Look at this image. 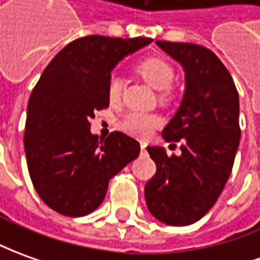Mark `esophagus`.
Returning <instances> with one entry per match:
<instances>
[{"label":"esophagus","instance_id":"obj_1","mask_svg":"<svg viewBox=\"0 0 260 260\" xmlns=\"http://www.w3.org/2000/svg\"><path fill=\"white\" fill-rule=\"evenodd\" d=\"M146 147H147V144H146V143H140L141 153H146Z\"/></svg>","mask_w":260,"mask_h":260}]
</instances>
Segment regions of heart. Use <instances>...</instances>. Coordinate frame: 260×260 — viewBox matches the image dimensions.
I'll list each match as a JSON object with an SVG mask.
<instances>
[{
	"mask_svg": "<svg viewBox=\"0 0 260 260\" xmlns=\"http://www.w3.org/2000/svg\"><path fill=\"white\" fill-rule=\"evenodd\" d=\"M137 72L148 85L155 90H161L160 99L168 100L171 98L170 86L173 85L175 72L173 65L164 58L153 56L141 60L137 66ZM123 82L117 75H112L107 82V98L112 105H117L121 99ZM160 124V119L155 114H146L140 112L126 113L119 121V127L126 133L136 137H147L154 127Z\"/></svg>",
	"mask_w": 260,
	"mask_h": 260,
	"instance_id": "heart-1",
	"label": "heart"
}]
</instances>
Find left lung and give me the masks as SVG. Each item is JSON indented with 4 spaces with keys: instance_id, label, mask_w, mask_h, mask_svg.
Returning <instances> with one entry per match:
<instances>
[{
    "instance_id": "obj_1",
    "label": "left lung",
    "mask_w": 260,
    "mask_h": 260,
    "mask_svg": "<svg viewBox=\"0 0 260 260\" xmlns=\"http://www.w3.org/2000/svg\"><path fill=\"white\" fill-rule=\"evenodd\" d=\"M155 44L185 72L181 106L162 130L167 143H181V155L168 157L162 147H147L157 171L144 195L148 211L158 221L184 226L214 207L228 181L241 139L239 96L228 69L208 48L168 41Z\"/></svg>"
}]
</instances>
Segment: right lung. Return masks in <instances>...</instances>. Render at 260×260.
Segmentation results:
<instances>
[{"label": "right lung", "mask_w": 260, "mask_h": 260, "mask_svg": "<svg viewBox=\"0 0 260 260\" xmlns=\"http://www.w3.org/2000/svg\"><path fill=\"white\" fill-rule=\"evenodd\" d=\"M151 42L89 35L66 45L45 68L28 102L24 147L32 184L53 211L93 212L110 178L139 157V141L120 132L99 139L90 133V120L109 107L113 68Z\"/></svg>", "instance_id": "obj_1"}]
</instances>
